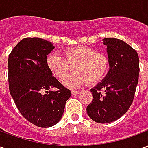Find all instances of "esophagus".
I'll list each match as a JSON object with an SVG mask.
<instances>
[{
    "instance_id": "34e87169",
    "label": "esophagus",
    "mask_w": 148,
    "mask_h": 148,
    "mask_svg": "<svg viewBox=\"0 0 148 148\" xmlns=\"http://www.w3.org/2000/svg\"><path fill=\"white\" fill-rule=\"evenodd\" d=\"M80 93L81 91H79V90H72V91H71L72 95H77V94H79Z\"/></svg>"
}]
</instances>
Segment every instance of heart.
<instances>
[{"label":"heart","mask_w":148,"mask_h":148,"mask_svg":"<svg viewBox=\"0 0 148 148\" xmlns=\"http://www.w3.org/2000/svg\"><path fill=\"white\" fill-rule=\"evenodd\" d=\"M63 54L65 57L56 53L49 54L46 58V65L57 79L62 80L74 64V72L63 80V85L68 88H78L88 82L97 83L102 80L109 70L108 56L90 47H68L63 51Z\"/></svg>","instance_id":"1"}]
</instances>
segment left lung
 I'll return each instance as SVG.
<instances>
[{
  "mask_svg": "<svg viewBox=\"0 0 148 148\" xmlns=\"http://www.w3.org/2000/svg\"><path fill=\"white\" fill-rule=\"evenodd\" d=\"M107 46L109 71L91 89L93 101L87 113L93 121L107 124L116 121L130 108L139 80V56L136 50L121 39H103Z\"/></svg>",
  "mask_w": 148,
  "mask_h": 148,
  "instance_id": "1",
  "label": "left lung"
}]
</instances>
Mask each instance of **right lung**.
Masks as SVG:
<instances>
[{
	"label": "right lung",
	"instance_id": "1",
	"mask_svg": "<svg viewBox=\"0 0 148 148\" xmlns=\"http://www.w3.org/2000/svg\"><path fill=\"white\" fill-rule=\"evenodd\" d=\"M55 48L40 38H25L8 56L9 92L21 115L40 127H51L61 120L70 90L55 78L46 65ZM57 91H51L50 88Z\"/></svg>",
	"mask_w": 148,
	"mask_h": 148
}]
</instances>
